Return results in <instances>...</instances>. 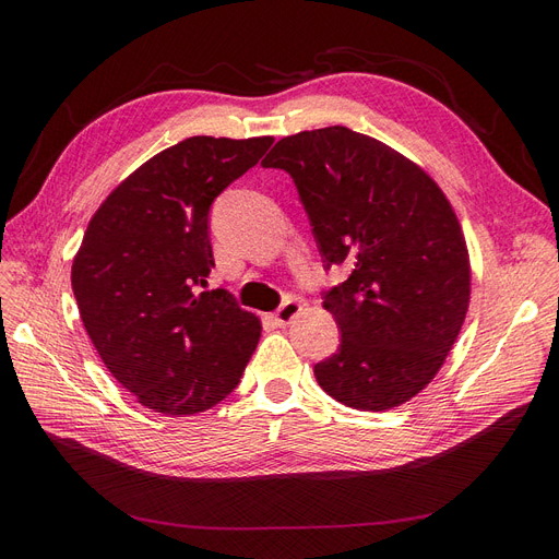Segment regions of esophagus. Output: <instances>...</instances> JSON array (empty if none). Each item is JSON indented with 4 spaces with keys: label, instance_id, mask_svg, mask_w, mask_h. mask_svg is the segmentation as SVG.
<instances>
[{
    "label": "esophagus",
    "instance_id": "obj_1",
    "mask_svg": "<svg viewBox=\"0 0 559 559\" xmlns=\"http://www.w3.org/2000/svg\"><path fill=\"white\" fill-rule=\"evenodd\" d=\"M300 310H302V308H300L298 300H286L284 306H280V308L275 310L273 317H275V321H277L280 326H289L292 321L300 314Z\"/></svg>",
    "mask_w": 559,
    "mask_h": 559
}]
</instances>
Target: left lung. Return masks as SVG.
<instances>
[{"instance_id": "1", "label": "left lung", "mask_w": 559, "mask_h": 559, "mask_svg": "<svg viewBox=\"0 0 559 559\" xmlns=\"http://www.w3.org/2000/svg\"><path fill=\"white\" fill-rule=\"evenodd\" d=\"M294 181L326 267L341 345L314 366L329 396L380 413L425 389L462 331L471 261L445 193L417 163L345 126L282 138L261 163Z\"/></svg>"}]
</instances>
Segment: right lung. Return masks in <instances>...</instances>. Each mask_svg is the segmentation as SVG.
<instances>
[{
  "label": "right lung",
  "instance_id": "right-lung-1",
  "mask_svg": "<svg viewBox=\"0 0 559 559\" xmlns=\"http://www.w3.org/2000/svg\"><path fill=\"white\" fill-rule=\"evenodd\" d=\"M273 138L183 140L148 158L93 214L72 263V292L109 373L144 408L205 413L238 386L261 319L224 292H202L214 265L207 214Z\"/></svg>",
  "mask_w": 559,
  "mask_h": 559
}]
</instances>
